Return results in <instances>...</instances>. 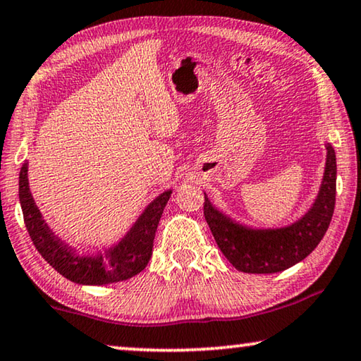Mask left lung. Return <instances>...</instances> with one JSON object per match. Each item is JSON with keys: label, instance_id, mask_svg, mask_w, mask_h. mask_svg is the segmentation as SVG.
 Wrapping results in <instances>:
<instances>
[{"label": "left lung", "instance_id": "left-lung-1", "mask_svg": "<svg viewBox=\"0 0 361 361\" xmlns=\"http://www.w3.org/2000/svg\"><path fill=\"white\" fill-rule=\"evenodd\" d=\"M322 184L310 212L296 223L276 229H252L234 223L205 195L203 215L213 238L233 267L244 274H276L307 257L326 234L336 207V151L327 143Z\"/></svg>", "mask_w": 361, "mask_h": 361}]
</instances>
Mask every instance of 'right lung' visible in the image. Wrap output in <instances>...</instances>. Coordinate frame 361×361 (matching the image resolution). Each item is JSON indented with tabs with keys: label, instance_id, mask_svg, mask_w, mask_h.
<instances>
[{
	"label": "right lung",
	"instance_id": "add662e5",
	"mask_svg": "<svg viewBox=\"0 0 361 361\" xmlns=\"http://www.w3.org/2000/svg\"><path fill=\"white\" fill-rule=\"evenodd\" d=\"M169 197L171 190L154 198L122 241L107 250L106 257L102 254L96 257H80L70 245L56 238L42 219L29 190L27 163L23 164L19 174V202L25 228L35 249L59 274L80 285L116 283L140 274L153 254L154 234Z\"/></svg>",
	"mask_w": 361,
	"mask_h": 361
}]
</instances>
